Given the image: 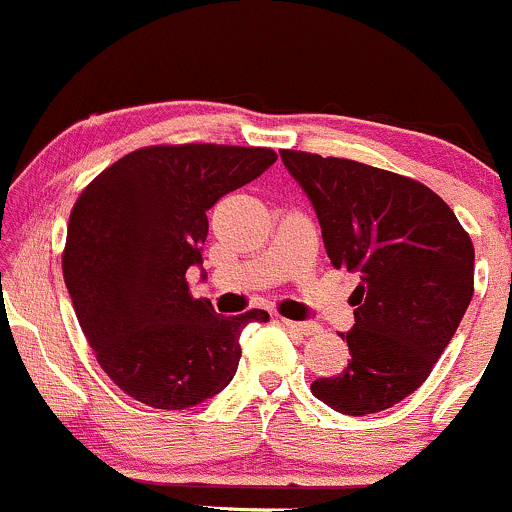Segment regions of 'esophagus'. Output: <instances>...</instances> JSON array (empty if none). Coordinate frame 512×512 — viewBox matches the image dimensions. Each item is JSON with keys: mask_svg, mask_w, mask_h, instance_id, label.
<instances>
[{"mask_svg": "<svg viewBox=\"0 0 512 512\" xmlns=\"http://www.w3.org/2000/svg\"><path fill=\"white\" fill-rule=\"evenodd\" d=\"M280 324L285 326L287 331L300 333V336H317L321 331L319 324H312V321H292V319H280Z\"/></svg>", "mask_w": 512, "mask_h": 512, "instance_id": "1", "label": "esophagus"}]
</instances>
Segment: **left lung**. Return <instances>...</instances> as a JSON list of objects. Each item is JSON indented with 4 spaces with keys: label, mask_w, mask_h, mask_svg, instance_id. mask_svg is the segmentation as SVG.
<instances>
[{
    "label": "left lung",
    "mask_w": 512,
    "mask_h": 512,
    "mask_svg": "<svg viewBox=\"0 0 512 512\" xmlns=\"http://www.w3.org/2000/svg\"><path fill=\"white\" fill-rule=\"evenodd\" d=\"M280 159L317 210L333 268L360 275L346 370L312 394L346 416L392 409L428 380L472 302V239L421 181L300 149Z\"/></svg>",
    "instance_id": "obj_1"
}]
</instances>
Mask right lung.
Listing matches in <instances>:
<instances>
[{"label": "right lung", "instance_id": "obj_1", "mask_svg": "<svg viewBox=\"0 0 512 512\" xmlns=\"http://www.w3.org/2000/svg\"><path fill=\"white\" fill-rule=\"evenodd\" d=\"M275 159L268 147L152 145L79 193L62 275L101 370L132 399L181 411L232 382L241 329L268 312L220 317L186 273L203 261L208 210Z\"/></svg>", "mask_w": 512, "mask_h": 512}]
</instances>
